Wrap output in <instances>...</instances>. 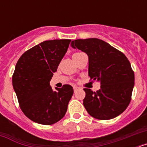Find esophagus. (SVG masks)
Returning a JSON list of instances; mask_svg holds the SVG:
<instances>
[{
    "label": "esophagus",
    "mask_w": 147,
    "mask_h": 147,
    "mask_svg": "<svg viewBox=\"0 0 147 147\" xmlns=\"http://www.w3.org/2000/svg\"><path fill=\"white\" fill-rule=\"evenodd\" d=\"M78 89H79V88H78V87H76V86H74V92H75V91H76V90H77Z\"/></svg>",
    "instance_id": "1"
}]
</instances>
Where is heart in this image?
<instances>
[{"label":"heart","mask_w":147,"mask_h":147,"mask_svg":"<svg viewBox=\"0 0 147 147\" xmlns=\"http://www.w3.org/2000/svg\"><path fill=\"white\" fill-rule=\"evenodd\" d=\"M79 54V53H75L74 54Z\"/></svg>","instance_id":"obj_1"}]
</instances>
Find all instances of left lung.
<instances>
[{
    "label": "left lung",
    "mask_w": 147,
    "mask_h": 147,
    "mask_svg": "<svg viewBox=\"0 0 147 147\" xmlns=\"http://www.w3.org/2000/svg\"><path fill=\"white\" fill-rule=\"evenodd\" d=\"M71 46L88 54V75L90 80L101 83L96 92L84 88L83 105L88 113L99 120L121 114L130 102L135 83L134 72L127 57L97 38L75 40Z\"/></svg>",
    "instance_id": "8db88e82"
}]
</instances>
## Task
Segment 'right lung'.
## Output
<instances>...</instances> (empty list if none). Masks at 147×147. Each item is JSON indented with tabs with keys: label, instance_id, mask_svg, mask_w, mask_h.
<instances>
[{
	"label": "right lung",
	"instance_id": "right-lung-1",
	"mask_svg": "<svg viewBox=\"0 0 147 147\" xmlns=\"http://www.w3.org/2000/svg\"><path fill=\"white\" fill-rule=\"evenodd\" d=\"M71 41H44L26 51L17 62L12 76L13 88L23 113L36 123L51 125L65 115L74 89L64 85L54 91L50 81Z\"/></svg>",
	"mask_w": 147,
	"mask_h": 147
}]
</instances>
